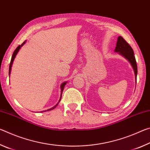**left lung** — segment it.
<instances>
[{"mask_svg": "<svg viewBox=\"0 0 150 150\" xmlns=\"http://www.w3.org/2000/svg\"><path fill=\"white\" fill-rule=\"evenodd\" d=\"M115 52H118L119 54L123 56L125 59L128 61L132 67L134 74H135V79L136 83V77L137 73H138V68H137V64L136 58L134 57V51L132 48L126 42L122 36L118 38L117 42H116V46L115 50Z\"/></svg>", "mask_w": 150, "mask_h": 150, "instance_id": "1", "label": "left lung"}]
</instances>
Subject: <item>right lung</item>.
Instances as JSON below:
<instances>
[{"instance_id": "1", "label": "right lung", "mask_w": 150, "mask_h": 150, "mask_svg": "<svg viewBox=\"0 0 150 150\" xmlns=\"http://www.w3.org/2000/svg\"><path fill=\"white\" fill-rule=\"evenodd\" d=\"M25 43H26V41L24 42L23 44H22L20 45H18V46L16 47V49L14 50L13 54H12V58H11V63H10V66H9V76H10V74H11L12 65V63H13V62H14V58H15V57H16V55L18 54V51L20 50V48H21V47L25 44ZM66 83H67V82H64V83H63L62 85H61V96H60V98H59V102L57 103V104H56V105H55L54 107L51 108L50 109H47V110H44V111H42V112H46V111H49V110H53V109H54L55 107H56L58 104H59V103L60 102L61 98H62V95L63 91V89H64V87H65V85H66Z\"/></svg>"}]
</instances>
